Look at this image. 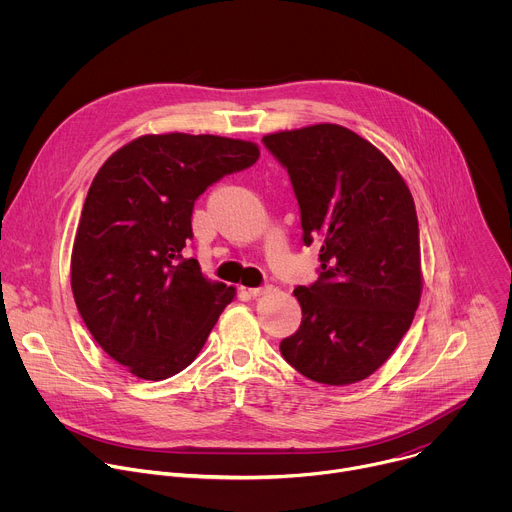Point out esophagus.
<instances>
[{
    "label": "esophagus",
    "instance_id": "esophagus-1",
    "mask_svg": "<svg viewBox=\"0 0 512 512\" xmlns=\"http://www.w3.org/2000/svg\"><path fill=\"white\" fill-rule=\"evenodd\" d=\"M271 291H273V285H261V287H251L249 294H251L253 298H259V296L271 294Z\"/></svg>",
    "mask_w": 512,
    "mask_h": 512
}]
</instances>
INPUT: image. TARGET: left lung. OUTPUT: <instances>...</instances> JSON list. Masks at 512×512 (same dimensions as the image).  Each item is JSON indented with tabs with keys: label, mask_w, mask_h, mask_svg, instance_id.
Masks as SVG:
<instances>
[{
	"label": "left lung",
	"mask_w": 512,
	"mask_h": 512,
	"mask_svg": "<svg viewBox=\"0 0 512 512\" xmlns=\"http://www.w3.org/2000/svg\"><path fill=\"white\" fill-rule=\"evenodd\" d=\"M263 143L287 168L304 245L320 243L318 281L294 289L302 324L279 350L316 383H358L387 362L419 306L413 196L387 156L342 125L277 131Z\"/></svg>",
	"instance_id": "left-lung-1"
}]
</instances>
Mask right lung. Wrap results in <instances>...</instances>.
<instances>
[{
	"mask_svg": "<svg viewBox=\"0 0 512 512\" xmlns=\"http://www.w3.org/2000/svg\"><path fill=\"white\" fill-rule=\"evenodd\" d=\"M259 160L253 141L141 135L97 172L70 257V287L97 344L145 381L184 371L235 287L186 257L194 200Z\"/></svg>",
	"mask_w": 512,
	"mask_h": 512,
	"instance_id": "add662e5",
	"label": "right lung"
}]
</instances>
